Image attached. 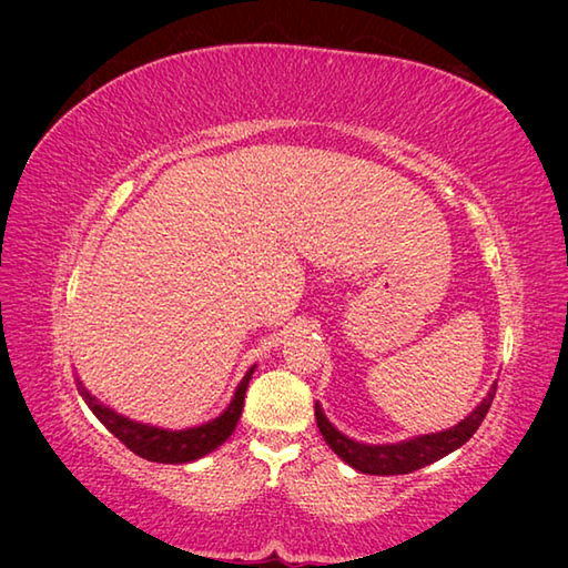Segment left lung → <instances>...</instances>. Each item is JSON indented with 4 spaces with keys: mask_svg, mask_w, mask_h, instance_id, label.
I'll return each instance as SVG.
<instances>
[{
    "mask_svg": "<svg viewBox=\"0 0 568 568\" xmlns=\"http://www.w3.org/2000/svg\"><path fill=\"white\" fill-rule=\"evenodd\" d=\"M496 388L498 383H493L484 400L476 405L474 413H468V417L458 422V425L442 432L419 434V437L403 439L395 444H364L346 437V434H342L327 419L320 403H315V417H317V427L322 432L324 442L329 444V449L339 456L342 462L361 470V474H371V476L413 474V470L422 466L439 462V458L456 452L458 446H464L470 437H474V432L480 427V422H484L488 415Z\"/></svg>",
    "mask_w": 568,
    "mask_h": 568,
    "instance_id": "left-lung-1",
    "label": "left lung"
}]
</instances>
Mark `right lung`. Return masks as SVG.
<instances>
[{
	"mask_svg": "<svg viewBox=\"0 0 568 568\" xmlns=\"http://www.w3.org/2000/svg\"><path fill=\"white\" fill-rule=\"evenodd\" d=\"M253 371H256V366H251L246 371V376L236 385L232 403L226 405V409L220 417L187 429H163V427L143 425V422L119 415L116 409L106 407L88 388H84L80 378H78V393L82 395L84 405L92 409V415L98 417L119 442L126 444L136 456L155 464H190V462H197L202 456H207L210 452L216 449V446H222L229 437H232L239 425L241 409H244V397H246V388Z\"/></svg>",
	"mask_w": 568,
	"mask_h": 568,
	"instance_id": "add662e5",
	"label": "right lung"
}]
</instances>
